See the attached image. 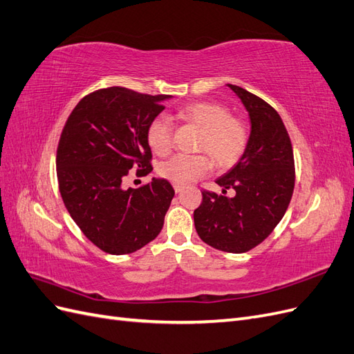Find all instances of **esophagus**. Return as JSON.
<instances>
[{"mask_svg": "<svg viewBox=\"0 0 354 354\" xmlns=\"http://www.w3.org/2000/svg\"><path fill=\"white\" fill-rule=\"evenodd\" d=\"M174 190H176V194H180V192L183 190V185H174Z\"/></svg>", "mask_w": 354, "mask_h": 354, "instance_id": "obj_1", "label": "esophagus"}]
</instances>
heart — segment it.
<instances>
[{"instance_id": "b5f03b06", "label": "heart", "mask_w": 354, "mask_h": 354, "mask_svg": "<svg viewBox=\"0 0 354 354\" xmlns=\"http://www.w3.org/2000/svg\"><path fill=\"white\" fill-rule=\"evenodd\" d=\"M177 118L201 127L198 151L207 152L220 168L233 167L243 156L250 143V131L238 116L229 115L226 106L217 102H194L181 106ZM146 140L152 152L164 156L173 146V125L165 116H156L147 125ZM212 168V160L205 153H177L164 160L158 171L176 185L205 177Z\"/></svg>"}]
</instances>
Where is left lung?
<instances>
[{"instance_id":"obj_1","label":"left lung","mask_w":354,"mask_h":354,"mask_svg":"<svg viewBox=\"0 0 354 354\" xmlns=\"http://www.w3.org/2000/svg\"><path fill=\"white\" fill-rule=\"evenodd\" d=\"M250 113V143L239 162L216 183L223 195L202 190L201 205L194 211L199 238L224 252L241 254L260 245L274 230L291 202L295 165L291 138L272 106L238 85ZM227 188L237 192L233 198Z\"/></svg>"}]
</instances>
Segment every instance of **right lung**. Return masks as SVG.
Segmentation results:
<instances>
[{"label": "right lung", "mask_w": 354, "mask_h": 354, "mask_svg": "<svg viewBox=\"0 0 354 354\" xmlns=\"http://www.w3.org/2000/svg\"><path fill=\"white\" fill-rule=\"evenodd\" d=\"M165 94L124 87L95 90L75 106L57 146V181L73 221L102 251L124 255L143 248L164 226L174 189L152 178L138 189L124 187L152 171L147 125L165 109Z\"/></svg>", "instance_id": "1"}]
</instances>
